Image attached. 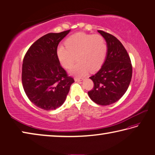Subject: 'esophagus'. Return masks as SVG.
<instances>
[{"label":"esophagus","instance_id":"obj_1","mask_svg":"<svg viewBox=\"0 0 155 155\" xmlns=\"http://www.w3.org/2000/svg\"><path fill=\"white\" fill-rule=\"evenodd\" d=\"M74 80H75V81H81V80H82V78H74Z\"/></svg>","mask_w":155,"mask_h":155}]
</instances>
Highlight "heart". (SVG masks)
<instances>
[{
	"label": "heart",
	"mask_w": 155,
	"mask_h": 155,
	"mask_svg": "<svg viewBox=\"0 0 155 155\" xmlns=\"http://www.w3.org/2000/svg\"><path fill=\"white\" fill-rule=\"evenodd\" d=\"M65 46H58V59L64 68L70 69L77 56L78 63L70 71L76 76H82L89 69L90 71H96L106 59L107 45L101 35L78 32L69 36L65 40Z\"/></svg>",
	"instance_id": "b5f03b06"
}]
</instances>
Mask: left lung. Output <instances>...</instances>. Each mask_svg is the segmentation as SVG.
Returning <instances> with one entry per match:
<instances>
[{
    "mask_svg": "<svg viewBox=\"0 0 155 155\" xmlns=\"http://www.w3.org/2000/svg\"><path fill=\"white\" fill-rule=\"evenodd\" d=\"M107 43V55L103 65L90 78L93 88L87 92L95 103L109 105L119 100L127 91L132 76V65L121 42L107 32L98 30Z\"/></svg>",
    "mask_w": 155,
    "mask_h": 155,
    "instance_id": "left-lung-1",
    "label": "left lung"
}]
</instances>
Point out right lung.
<instances>
[{
	"label": "right lung",
	"instance_id": "obj_1",
	"mask_svg": "<svg viewBox=\"0 0 155 155\" xmlns=\"http://www.w3.org/2000/svg\"><path fill=\"white\" fill-rule=\"evenodd\" d=\"M69 31L49 33L40 38L23 58V90L29 100L42 109L51 110L61 107L74 82L61 65L57 55L58 45Z\"/></svg>",
	"mask_w": 155,
	"mask_h": 155
}]
</instances>
